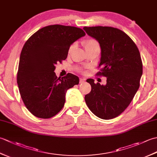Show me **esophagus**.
Masks as SVG:
<instances>
[{
  "mask_svg": "<svg viewBox=\"0 0 157 157\" xmlns=\"http://www.w3.org/2000/svg\"><path fill=\"white\" fill-rule=\"evenodd\" d=\"M84 82H85L84 79L79 78V84H83V83H84Z\"/></svg>",
  "mask_w": 157,
  "mask_h": 157,
  "instance_id": "obj_1",
  "label": "esophagus"
}]
</instances>
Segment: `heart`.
<instances>
[{
  "label": "heart",
  "mask_w": 157,
  "mask_h": 157,
  "mask_svg": "<svg viewBox=\"0 0 157 157\" xmlns=\"http://www.w3.org/2000/svg\"><path fill=\"white\" fill-rule=\"evenodd\" d=\"M83 44H84L86 51H87V50H89V49L94 48H99V44L98 42L93 38H89V39L86 40L83 42ZM74 48H75V44H73L70 46V48L69 49V53H71L73 51V50L74 49Z\"/></svg>",
  "instance_id": "obj_1"
}]
</instances>
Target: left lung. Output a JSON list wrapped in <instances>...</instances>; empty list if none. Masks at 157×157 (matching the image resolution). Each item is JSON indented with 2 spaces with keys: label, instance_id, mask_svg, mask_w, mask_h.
Wrapping results in <instances>:
<instances>
[{
  "label": "left lung",
  "instance_id": "left-lung-1",
  "mask_svg": "<svg viewBox=\"0 0 157 157\" xmlns=\"http://www.w3.org/2000/svg\"><path fill=\"white\" fill-rule=\"evenodd\" d=\"M101 48L98 75L106 78V84H94L93 79L86 82L91 91L85 96L90 110L102 119L119 116L128 107L140 87L142 62L139 50L125 32L107 26L84 27Z\"/></svg>",
  "mask_w": 157,
  "mask_h": 157
}]
</instances>
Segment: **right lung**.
Instances as JSON below:
<instances>
[{
	"label": "right lung",
	"mask_w": 157,
	"mask_h": 157,
	"mask_svg": "<svg viewBox=\"0 0 157 157\" xmlns=\"http://www.w3.org/2000/svg\"><path fill=\"white\" fill-rule=\"evenodd\" d=\"M85 35L81 28L51 25L40 29L25 43L17 82L22 101L32 115L48 119L63 109L67 90L79 84V78L72 73L58 78L55 65L67 59L70 46Z\"/></svg>",
	"instance_id": "right-lung-1"
}]
</instances>
